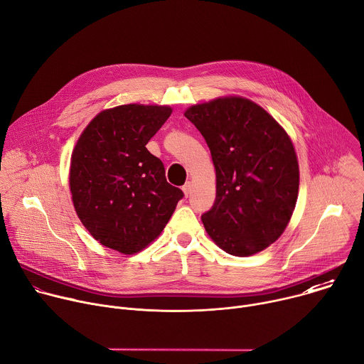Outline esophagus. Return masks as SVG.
Listing matches in <instances>:
<instances>
[{
    "instance_id": "34e87169",
    "label": "esophagus",
    "mask_w": 364,
    "mask_h": 364,
    "mask_svg": "<svg viewBox=\"0 0 364 364\" xmlns=\"http://www.w3.org/2000/svg\"><path fill=\"white\" fill-rule=\"evenodd\" d=\"M191 188H193V184H191L190 181H187V183L183 186V193H184V196H186V197H188V196H190Z\"/></svg>"
}]
</instances>
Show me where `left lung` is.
<instances>
[{
    "mask_svg": "<svg viewBox=\"0 0 364 364\" xmlns=\"http://www.w3.org/2000/svg\"><path fill=\"white\" fill-rule=\"evenodd\" d=\"M210 148L216 201L201 216L212 240L233 256L267 249L287 229L299 188L291 136L253 100L229 95L186 109Z\"/></svg>",
    "mask_w": 364,
    "mask_h": 364,
    "instance_id": "1",
    "label": "left lung"
}]
</instances>
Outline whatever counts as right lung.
Here are the masks:
<instances>
[{
    "mask_svg": "<svg viewBox=\"0 0 364 364\" xmlns=\"http://www.w3.org/2000/svg\"><path fill=\"white\" fill-rule=\"evenodd\" d=\"M171 112L168 105L142 103L103 109L73 148L69 187L76 215L95 240L122 255L157 239L183 197L145 146Z\"/></svg>",
    "mask_w": 364,
    "mask_h": 364,
    "instance_id": "1",
    "label": "right lung"
}]
</instances>
